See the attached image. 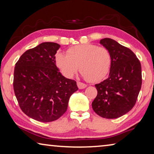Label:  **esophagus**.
I'll return each instance as SVG.
<instances>
[{"mask_svg": "<svg viewBox=\"0 0 154 154\" xmlns=\"http://www.w3.org/2000/svg\"><path fill=\"white\" fill-rule=\"evenodd\" d=\"M77 86H78V88H79V89H84V88L87 87V85L85 84V83H83L78 82H77Z\"/></svg>", "mask_w": 154, "mask_h": 154, "instance_id": "esophagus-1", "label": "esophagus"}]
</instances>
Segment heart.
Returning a JSON list of instances; mask_svg holds the SVG:
<instances>
[{
	"label": "heart",
	"mask_w": 154,
	"mask_h": 154,
	"mask_svg": "<svg viewBox=\"0 0 154 154\" xmlns=\"http://www.w3.org/2000/svg\"><path fill=\"white\" fill-rule=\"evenodd\" d=\"M56 62L62 74L72 77L79 69L90 82H97L106 77L110 71L111 55L105 47L83 44L68 49L67 55L58 53Z\"/></svg>",
	"instance_id": "heart-1"
}]
</instances>
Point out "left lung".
<instances>
[{
  "instance_id": "1",
  "label": "left lung",
  "mask_w": 154,
  "mask_h": 154,
  "mask_svg": "<svg viewBox=\"0 0 154 154\" xmlns=\"http://www.w3.org/2000/svg\"><path fill=\"white\" fill-rule=\"evenodd\" d=\"M100 43L110 51L111 66L109 77L95 85L97 96L92 103L99 116L115 119L133 108L142 84L141 65L130 49L109 38Z\"/></svg>"
}]
</instances>
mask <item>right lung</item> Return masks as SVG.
<instances>
[{
    "label": "right lung",
    "mask_w": 154,
    "mask_h": 154,
    "mask_svg": "<svg viewBox=\"0 0 154 154\" xmlns=\"http://www.w3.org/2000/svg\"><path fill=\"white\" fill-rule=\"evenodd\" d=\"M58 43L45 42L22 54L15 64L14 90L22 111L30 118L50 122L67 110L78 90L75 80L64 77L56 64Z\"/></svg>",
    "instance_id": "add662e5"
}]
</instances>
